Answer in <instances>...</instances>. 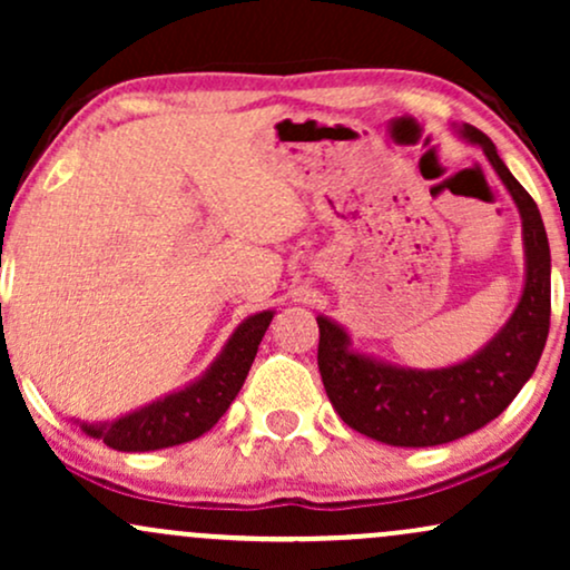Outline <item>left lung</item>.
Instances as JSON below:
<instances>
[{"instance_id": "left-lung-1", "label": "left lung", "mask_w": 570, "mask_h": 570, "mask_svg": "<svg viewBox=\"0 0 570 570\" xmlns=\"http://www.w3.org/2000/svg\"><path fill=\"white\" fill-rule=\"evenodd\" d=\"M455 134L482 149L520 212L525 281L507 324L472 356L450 367L415 370L356 351L343 324L316 316L318 372L332 407L353 431L394 448H434L499 417L531 381L549 335L552 259L539 206L482 130L463 122Z\"/></svg>"}]
</instances>
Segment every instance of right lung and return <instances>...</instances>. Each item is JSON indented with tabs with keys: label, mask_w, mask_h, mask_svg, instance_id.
Instances as JSON below:
<instances>
[{
	"label": "right lung",
	"mask_w": 570,
	"mask_h": 570,
	"mask_svg": "<svg viewBox=\"0 0 570 570\" xmlns=\"http://www.w3.org/2000/svg\"><path fill=\"white\" fill-rule=\"evenodd\" d=\"M276 311H259L235 326L225 348L208 364L203 375L189 381L171 394L155 399L115 417V421H75L85 434L104 440L112 450L122 453H147V450L174 448L198 440L225 415L233 399L238 396L259 343Z\"/></svg>",
	"instance_id": "right-lung-1"
}]
</instances>
